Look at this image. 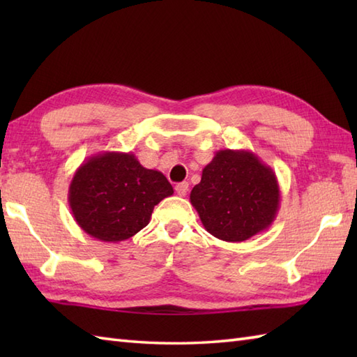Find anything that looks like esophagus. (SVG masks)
<instances>
[{"mask_svg": "<svg viewBox=\"0 0 357 357\" xmlns=\"http://www.w3.org/2000/svg\"><path fill=\"white\" fill-rule=\"evenodd\" d=\"M174 190H176V195H179V196H185L187 195V192H188V183H179V184H176V187H174Z\"/></svg>", "mask_w": 357, "mask_h": 357, "instance_id": "esophagus-1", "label": "esophagus"}]
</instances>
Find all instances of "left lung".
Instances as JSON below:
<instances>
[{
  "label": "left lung",
  "instance_id": "8db88e82",
  "mask_svg": "<svg viewBox=\"0 0 357 357\" xmlns=\"http://www.w3.org/2000/svg\"><path fill=\"white\" fill-rule=\"evenodd\" d=\"M190 202L210 234L242 242L267 230L280 204L278 178L250 150H219L204 167Z\"/></svg>",
  "mask_w": 357,
  "mask_h": 357
}]
</instances>
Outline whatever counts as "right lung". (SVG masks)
Returning <instances> with one entry per match:
<instances>
[{
  "label": "right lung",
  "mask_w": 357,
  "mask_h": 357,
  "mask_svg": "<svg viewBox=\"0 0 357 357\" xmlns=\"http://www.w3.org/2000/svg\"><path fill=\"white\" fill-rule=\"evenodd\" d=\"M172 195L164 174L142 167L130 151H102L75 172L69 206L82 231L116 244L142 230L156 204Z\"/></svg>",
  "instance_id": "obj_1"
}]
</instances>
